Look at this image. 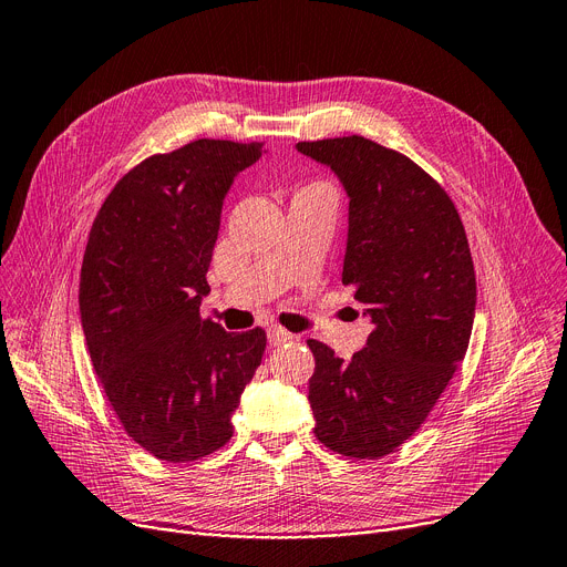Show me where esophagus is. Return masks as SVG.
<instances>
[{"instance_id":"1","label":"esophagus","mask_w":567,"mask_h":567,"mask_svg":"<svg viewBox=\"0 0 567 567\" xmlns=\"http://www.w3.org/2000/svg\"><path fill=\"white\" fill-rule=\"evenodd\" d=\"M295 339V334L292 332H288V330H284V328H269L267 330V341L272 343V346H279V343H286V341H292Z\"/></svg>"}]
</instances>
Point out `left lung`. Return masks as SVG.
Returning <instances> with one entry per match:
<instances>
[{
  "label": "left lung",
  "mask_w": 567,
  "mask_h": 567,
  "mask_svg": "<svg viewBox=\"0 0 567 567\" xmlns=\"http://www.w3.org/2000/svg\"><path fill=\"white\" fill-rule=\"evenodd\" d=\"M334 171L348 203L343 286L367 307V346L343 362L309 339L316 439L353 460L406 443L464 360L475 269L445 188L409 156L362 136L298 143Z\"/></svg>",
  "instance_id": "left-lung-1"
}]
</instances>
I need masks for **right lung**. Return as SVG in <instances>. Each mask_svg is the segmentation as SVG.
I'll return each instance as SVG.
<instances>
[{
	"instance_id": "obj_1",
	"label": "right lung",
	"mask_w": 567,
	"mask_h": 567,
	"mask_svg": "<svg viewBox=\"0 0 567 567\" xmlns=\"http://www.w3.org/2000/svg\"><path fill=\"white\" fill-rule=\"evenodd\" d=\"M262 143L200 138L131 168L103 200L80 269V320L126 434L179 464L224 447L265 330L200 318L221 207Z\"/></svg>"
}]
</instances>
